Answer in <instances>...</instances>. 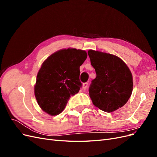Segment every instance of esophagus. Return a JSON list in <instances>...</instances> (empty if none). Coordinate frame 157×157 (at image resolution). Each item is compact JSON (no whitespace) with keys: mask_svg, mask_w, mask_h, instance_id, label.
Listing matches in <instances>:
<instances>
[{"mask_svg":"<svg viewBox=\"0 0 157 157\" xmlns=\"http://www.w3.org/2000/svg\"><path fill=\"white\" fill-rule=\"evenodd\" d=\"M88 84L87 82H86V83H84V84H83V85H82L83 89H86V88L88 87Z\"/></svg>","mask_w":157,"mask_h":157,"instance_id":"1","label":"esophagus"}]
</instances>
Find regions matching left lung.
Here are the masks:
<instances>
[{"label":"left lung","mask_w":157,"mask_h":157,"mask_svg":"<svg viewBox=\"0 0 157 157\" xmlns=\"http://www.w3.org/2000/svg\"><path fill=\"white\" fill-rule=\"evenodd\" d=\"M88 54L96 73L89 89L94 105L107 113L124 106L133 90L129 67L115 55L94 50H89Z\"/></svg>","instance_id":"obj_1"}]
</instances>
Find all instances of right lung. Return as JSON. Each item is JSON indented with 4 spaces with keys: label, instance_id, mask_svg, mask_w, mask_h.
<instances>
[{
    "label": "right lung",
    "instance_id": "obj_1",
    "mask_svg": "<svg viewBox=\"0 0 157 157\" xmlns=\"http://www.w3.org/2000/svg\"><path fill=\"white\" fill-rule=\"evenodd\" d=\"M87 58L85 50L64 48L42 63L34 86L35 96L42 111L51 116L63 111L71 96L78 92L80 66Z\"/></svg>",
    "mask_w": 157,
    "mask_h": 157
}]
</instances>
